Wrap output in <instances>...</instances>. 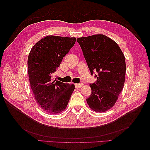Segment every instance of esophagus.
<instances>
[{
    "label": "esophagus",
    "instance_id": "esophagus-1",
    "mask_svg": "<svg viewBox=\"0 0 150 150\" xmlns=\"http://www.w3.org/2000/svg\"><path fill=\"white\" fill-rule=\"evenodd\" d=\"M74 86H75L76 88H81V86H83V84H82V83H79V84H74Z\"/></svg>",
    "mask_w": 150,
    "mask_h": 150
}]
</instances>
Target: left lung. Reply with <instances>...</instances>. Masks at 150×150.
I'll list each match as a JSON object with an SVG mask.
<instances>
[{
	"mask_svg": "<svg viewBox=\"0 0 150 150\" xmlns=\"http://www.w3.org/2000/svg\"><path fill=\"white\" fill-rule=\"evenodd\" d=\"M77 41L96 83L90 84L91 96L86 99L90 108L104 112L116 103L124 86L126 74L125 57L114 40L103 34L79 38Z\"/></svg>",
	"mask_w": 150,
	"mask_h": 150,
	"instance_id": "1",
	"label": "left lung"
}]
</instances>
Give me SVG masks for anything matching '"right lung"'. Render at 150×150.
Returning a JSON list of instances; mask_svg holds the SVG:
<instances>
[{
	"instance_id": "1",
	"label": "right lung",
	"mask_w": 150,
	"mask_h": 150,
	"mask_svg": "<svg viewBox=\"0 0 150 150\" xmlns=\"http://www.w3.org/2000/svg\"><path fill=\"white\" fill-rule=\"evenodd\" d=\"M76 40L48 35L36 43L29 54V78L35 99L42 110L52 115L65 110L75 89L74 84L51 78Z\"/></svg>"
}]
</instances>
